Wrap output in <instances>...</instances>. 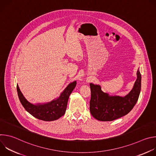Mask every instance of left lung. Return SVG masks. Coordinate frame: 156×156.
<instances>
[{
    "label": "left lung",
    "instance_id": "8db88e82",
    "mask_svg": "<svg viewBox=\"0 0 156 156\" xmlns=\"http://www.w3.org/2000/svg\"><path fill=\"white\" fill-rule=\"evenodd\" d=\"M141 76L137 72V79L132 90L125 97L110 96L102 91L99 85L90 84V109L91 115L100 121H112L128 114L136 104L141 91Z\"/></svg>",
    "mask_w": 156,
    "mask_h": 156
}]
</instances>
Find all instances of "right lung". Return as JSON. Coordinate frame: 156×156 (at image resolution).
<instances>
[{"label":"right lung","instance_id":"add662e5","mask_svg":"<svg viewBox=\"0 0 156 156\" xmlns=\"http://www.w3.org/2000/svg\"><path fill=\"white\" fill-rule=\"evenodd\" d=\"M76 85V81L70 83L58 99L47 104L37 105L32 104L25 98L18 84L16 88L20 102L27 112L36 119L48 122L56 120L65 114L69 96Z\"/></svg>","mask_w":156,"mask_h":156}]
</instances>
